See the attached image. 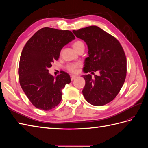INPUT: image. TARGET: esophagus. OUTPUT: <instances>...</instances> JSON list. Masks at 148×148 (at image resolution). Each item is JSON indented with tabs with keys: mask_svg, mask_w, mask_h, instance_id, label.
<instances>
[{
	"mask_svg": "<svg viewBox=\"0 0 148 148\" xmlns=\"http://www.w3.org/2000/svg\"><path fill=\"white\" fill-rule=\"evenodd\" d=\"M77 76H76V75H71V76H70L71 80H73V79L77 78Z\"/></svg>",
	"mask_w": 148,
	"mask_h": 148,
	"instance_id": "1",
	"label": "esophagus"
}]
</instances>
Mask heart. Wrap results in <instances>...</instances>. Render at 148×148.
I'll list each match as a JSON object with an SVG mask.
<instances>
[{
  "label": "heart",
  "instance_id": "obj_1",
  "mask_svg": "<svg viewBox=\"0 0 148 148\" xmlns=\"http://www.w3.org/2000/svg\"><path fill=\"white\" fill-rule=\"evenodd\" d=\"M82 46H84V44L83 43V42L80 41H75L73 44V47L74 48L75 50L77 51V49ZM79 66V64H71L67 65L66 69L69 71H70V72H75L77 71V69Z\"/></svg>",
  "mask_w": 148,
  "mask_h": 148
}]
</instances>
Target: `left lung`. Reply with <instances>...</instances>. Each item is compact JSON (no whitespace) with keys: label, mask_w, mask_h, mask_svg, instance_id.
<instances>
[{"label":"left lung","mask_w":148,"mask_h":148,"mask_svg":"<svg viewBox=\"0 0 148 148\" xmlns=\"http://www.w3.org/2000/svg\"><path fill=\"white\" fill-rule=\"evenodd\" d=\"M76 37L86 42L88 57L84 60V73L99 71L95 78L83 75L85 86L83 95L89 104H107L117 96L127 75V59L118 40L96 26L73 30Z\"/></svg>","instance_id":"obj_1"}]
</instances>
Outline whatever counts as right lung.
Masks as SVG:
<instances>
[{
  "label": "right lung",
  "mask_w": 148,
  "mask_h": 148,
  "mask_svg": "<svg viewBox=\"0 0 148 148\" xmlns=\"http://www.w3.org/2000/svg\"><path fill=\"white\" fill-rule=\"evenodd\" d=\"M75 39L70 31L46 27L38 30L26 43L19 63L20 84L36 108L49 110L60 102L62 89L71 82L70 77L62 71L55 78L48 69L59 59L64 46Z\"/></svg>",
  "instance_id": "1"
}]
</instances>
